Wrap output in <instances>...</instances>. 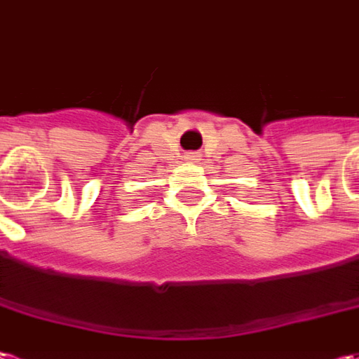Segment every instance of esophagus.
I'll list each match as a JSON object with an SVG mask.
<instances>
[{"label":"esophagus","instance_id":"esophagus-1","mask_svg":"<svg viewBox=\"0 0 359 359\" xmlns=\"http://www.w3.org/2000/svg\"><path fill=\"white\" fill-rule=\"evenodd\" d=\"M187 159H196V153H189V155H187Z\"/></svg>","mask_w":359,"mask_h":359}]
</instances>
